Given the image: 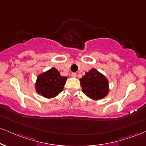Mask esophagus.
Here are the masks:
<instances>
[{
  "mask_svg": "<svg viewBox=\"0 0 146 146\" xmlns=\"http://www.w3.org/2000/svg\"><path fill=\"white\" fill-rule=\"evenodd\" d=\"M71 77H72V78H76V77H77V74H76V73H72V74H71Z\"/></svg>",
  "mask_w": 146,
  "mask_h": 146,
  "instance_id": "1",
  "label": "esophagus"
}]
</instances>
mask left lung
I'll list each match as a JSON object with an SVG mask.
<instances>
[{
  "label": "left lung",
  "mask_w": 146,
  "mask_h": 146,
  "mask_svg": "<svg viewBox=\"0 0 146 146\" xmlns=\"http://www.w3.org/2000/svg\"><path fill=\"white\" fill-rule=\"evenodd\" d=\"M80 81L82 92L90 99L100 100L108 94V80L95 68L86 72Z\"/></svg>",
  "instance_id": "1"
}]
</instances>
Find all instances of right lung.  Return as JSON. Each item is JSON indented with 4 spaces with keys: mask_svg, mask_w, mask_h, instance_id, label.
I'll return each mask as SVG.
<instances>
[{
    "mask_svg": "<svg viewBox=\"0 0 146 146\" xmlns=\"http://www.w3.org/2000/svg\"><path fill=\"white\" fill-rule=\"evenodd\" d=\"M67 77L61 76L54 67L37 76L35 89L38 94L47 99L55 97L63 90Z\"/></svg>",
    "mask_w": 146,
    "mask_h": 146,
    "instance_id": "right-lung-1",
    "label": "right lung"
}]
</instances>
